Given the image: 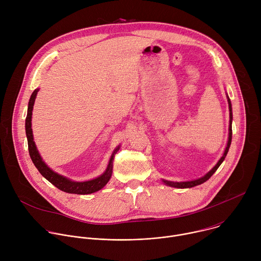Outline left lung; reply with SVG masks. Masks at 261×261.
<instances>
[{
  "label": "left lung",
  "instance_id": "1",
  "mask_svg": "<svg viewBox=\"0 0 261 261\" xmlns=\"http://www.w3.org/2000/svg\"><path fill=\"white\" fill-rule=\"evenodd\" d=\"M228 98V97H227ZM228 105H229V117H230V125H229V137H228V142H227V146L225 148V152L224 154H223V156L221 157V159L219 160V162L216 164V166L211 170L208 171L204 176L198 178V179H195V180H191V181H169V180H163L166 185L168 186H171V187H174V188H192L194 187V186H197V185H200L204 181H206L215 172L216 170L219 168V166L221 165V163L224 161L227 153H228V150H229V146H230V143H231V137H232V128H231V122H232V111H231V103H230V99L228 98Z\"/></svg>",
  "mask_w": 261,
  "mask_h": 261
}]
</instances>
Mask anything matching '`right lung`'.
<instances>
[{"label": "right lung", "mask_w": 261, "mask_h": 261, "mask_svg": "<svg viewBox=\"0 0 261 261\" xmlns=\"http://www.w3.org/2000/svg\"><path fill=\"white\" fill-rule=\"evenodd\" d=\"M39 90H35L30 98L29 101V107H28V115L25 118V134L28 138V146H29V153L30 157L36 166V168L39 170V172L48 180L50 181L54 186L66 193H72V194H91L94 192L99 191L102 189L104 186L108 182L111 173H113V159H114V154L110 158L109 164L105 170V172L100 175L99 177H96L91 180L87 181H73L68 178H66L63 175L58 174L57 172H54L50 168L47 167V165L42 161L38 151H37V147L35 145V142L33 140V132H32V110L34 106V102L36 99V95L38 93ZM118 150V148H117ZM116 150V151H117ZM116 151L114 153H116Z\"/></svg>", "instance_id": "obj_1"}]
</instances>
